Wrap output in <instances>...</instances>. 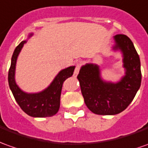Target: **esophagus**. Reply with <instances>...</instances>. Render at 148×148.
I'll return each mask as SVG.
<instances>
[{"instance_id":"1","label":"esophagus","mask_w":148,"mask_h":148,"mask_svg":"<svg viewBox=\"0 0 148 148\" xmlns=\"http://www.w3.org/2000/svg\"><path fill=\"white\" fill-rule=\"evenodd\" d=\"M80 66H81V64H77L76 65V68H75V71H74V76H76L78 75V73H79V71H80Z\"/></svg>"}]
</instances>
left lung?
Returning <instances> with one entry per match:
<instances>
[{"label": "left lung", "mask_w": 148, "mask_h": 148, "mask_svg": "<svg viewBox=\"0 0 148 148\" xmlns=\"http://www.w3.org/2000/svg\"><path fill=\"white\" fill-rule=\"evenodd\" d=\"M114 39L113 49L123 53L125 76L116 83L105 81L101 77L99 66L93 64L82 66L77 76L85 105L96 114L114 115L123 112L141 85L140 60L133 42L125 34H117Z\"/></svg>", "instance_id": "left-lung-1"}]
</instances>
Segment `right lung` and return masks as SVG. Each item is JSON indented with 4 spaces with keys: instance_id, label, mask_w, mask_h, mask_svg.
<instances>
[{
    "instance_id": "1",
    "label": "right lung",
    "mask_w": 148,
    "mask_h": 148,
    "mask_svg": "<svg viewBox=\"0 0 148 148\" xmlns=\"http://www.w3.org/2000/svg\"><path fill=\"white\" fill-rule=\"evenodd\" d=\"M32 34H30L29 38L32 36ZM25 42L26 40L21 42L14 50L9 70V85L16 101L26 114L34 118L51 117L59 111L63 84L64 80L73 75L75 66H71L61 70L55 77L51 84L42 92L36 93L25 92L16 84L15 68L18 55Z\"/></svg>"
}]
</instances>
